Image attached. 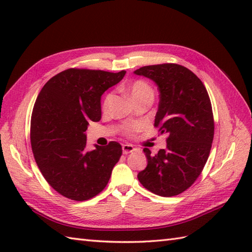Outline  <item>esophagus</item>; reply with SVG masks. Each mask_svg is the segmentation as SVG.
<instances>
[{"label":"esophagus","instance_id":"34e87169","mask_svg":"<svg viewBox=\"0 0 252 252\" xmlns=\"http://www.w3.org/2000/svg\"><path fill=\"white\" fill-rule=\"evenodd\" d=\"M134 151H135V148H134V146L131 145V144H125V145H122V153L125 155H127Z\"/></svg>","mask_w":252,"mask_h":252}]
</instances>
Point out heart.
Instances as JSON below:
<instances>
[{"mask_svg":"<svg viewBox=\"0 0 252 252\" xmlns=\"http://www.w3.org/2000/svg\"><path fill=\"white\" fill-rule=\"evenodd\" d=\"M130 92L133 99H136L138 97H142L144 95H153V90L152 88L149 87V85L145 82V81H142V80H137V81L133 82L130 87ZM112 98V93H109L106 95V97L104 99V108H107L108 107L109 103L111 101ZM142 126L140 123H132V125H127L125 126V132L126 134L132 135L134 134V133L138 132L141 130Z\"/></svg>","mask_w":252,"mask_h":252,"instance_id":"heart-1","label":"heart"}]
</instances>
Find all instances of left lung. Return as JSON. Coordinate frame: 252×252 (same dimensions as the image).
<instances>
[{"label": "left lung", "mask_w": 252, "mask_h": 252, "mask_svg": "<svg viewBox=\"0 0 252 252\" xmlns=\"http://www.w3.org/2000/svg\"><path fill=\"white\" fill-rule=\"evenodd\" d=\"M134 73L157 84L160 99L155 126L169 135L167 148L158 154L144 148L147 167L137 179L154 194L176 196L197 180L210 154L215 134L210 98L200 79L178 63L145 66Z\"/></svg>", "instance_id": "left-lung-1"}]
</instances>
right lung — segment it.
<instances>
[{
	"instance_id": "right-lung-1",
	"label": "right lung",
	"mask_w": 252,
	"mask_h": 252,
	"mask_svg": "<svg viewBox=\"0 0 252 252\" xmlns=\"http://www.w3.org/2000/svg\"><path fill=\"white\" fill-rule=\"evenodd\" d=\"M126 72L70 68L51 78L37 95L31 116L32 152L47 183L69 199L84 201L99 194L119 161V143L88 152L85 131L90 121L100 120L101 95Z\"/></svg>"
}]
</instances>
